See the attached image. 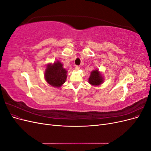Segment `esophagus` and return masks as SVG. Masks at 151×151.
Segmentation results:
<instances>
[{"mask_svg": "<svg viewBox=\"0 0 151 151\" xmlns=\"http://www.w3.org/2000/svg\"><path fill=\"white\" fill-rule=\"evenodd\" d=\"M79 69H80V67H79V66L76 65V66L75 67V70H79Z\"/></svg>", "mask_w": 151, "mask_h": 151, "instance_id": "1", "label": "esophagus"}]
</instances>
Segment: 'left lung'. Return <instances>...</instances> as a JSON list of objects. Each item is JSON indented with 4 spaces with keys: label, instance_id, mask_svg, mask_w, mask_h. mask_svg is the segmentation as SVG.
Segmentation results:
<instances>
[{
    "label": "left lung",
    "instance_id": "left-lung-1",
    "mask_svg": "<svg viewBox=\"0 0 151 151\" xmlns=\"http://www.w3.org/2000/svg\"><path fill=\"white\" fill-rule=\"evenodd\" d=\"M104 82V77L101 72L98 68L93 70L91 72V75L88 79V83L92 86H98L102 84Z\"/></svg>",
    "mask_w": 151,
    "mask_h": 151
}]
</instances>
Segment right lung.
I'll return each mask as SVG.
<instances>
[{
	"instance_id": "add662e5",
	"label": "right lung",
	"mask_w": 151,
	"mask_h": 151,
	"mask_svg": "<svg viewBox=\"0 0 151 151\" xmlns=\"http://www.w3.org/2000/svg\"><path fill=\"white\" fill-rule=\"evenodd\" d=\"M67 72L68 71L63 68V63L57 60L47 65L44 74L45 79L50 85L58 88L65 83Z\"/></svg>"
}]
</instances>
